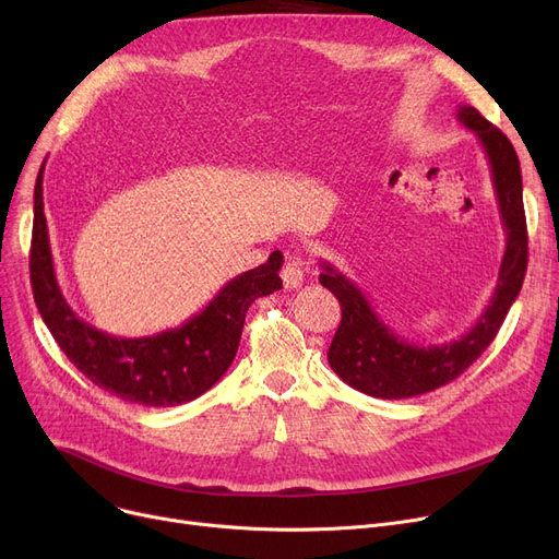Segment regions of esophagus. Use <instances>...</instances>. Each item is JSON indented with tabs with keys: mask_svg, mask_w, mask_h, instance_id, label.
<instances>
[{
	"mask_svg": "<svg viewBox=\"0 0 559 559\" xmlns=\"http://www.w3.org/2000/svg\"><path fill=\"white\" fill-rule=\"evenodd\" d=\"M306 281V270H304V260L295 253H285V264H283V283L287 289H297Z\"/></svg>",
	"mask_w": 559,
	"mask_h": 559,
	"instance_id": "34e87169",
	"label": "esophagus"
}]
</instances>
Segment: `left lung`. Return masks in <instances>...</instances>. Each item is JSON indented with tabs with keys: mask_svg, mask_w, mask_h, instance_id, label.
I'll list each match as a JSON object with an SVG mask.
<instances>
[{
	"mask_svg": "<svg viewBox=\"0 0 559 559\" xmlns=\"http://www.w3.org/2000/svg\"><path fill=\"white\" fill-rule=\"evenodd\" d=\"M455 117L483 144L506 230V253L493 295L476 324L447 344L421 346L405 342L378 317L354 281L335 264L319 260V283L333 292L342 308L340 329L329 346V365L346 385L376 399H409L451 383L493 342L523 285L527 230L521 167L514 146L474 106H457Z\"/></svg>",
	"mask_w": 559,
	"mask_h": 559,
	"instance_id": "left-lung-1",
	"label": "left lung"
}]
</instances>
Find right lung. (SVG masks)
Here are the masks:
<instances>
[{"label": "right lung", "mask_w": 559, "mask_h": 559, "mask_svg": "<svg viewBox=\"0 0 559 559\" xmlns=\"http://www.w3.org/2000/svg\"><path fill=\"white\" fill-rule=\"evenodd\" d=\"M43 171L34 190V235L28 270L38 312L68 360L97 388L112 396L171 407L209 392L238 354L245 317L258 297L283 287V253L228 281L215 299L183 326L150 337H115L87 324L68 306L56 281L43 203Z\"/></svg>", "instance_id": "obj_1"}]
</instances>
